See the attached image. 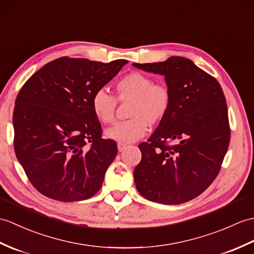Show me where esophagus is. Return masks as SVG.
I'll list each match as a JSON object with an SVG mask.
<instances>
[{
    "instance_id": "34e87169",
    "label": "esophagus",
    "mask_w": 254,
    "mask_h": 254,
    "mask_svg": "<svg viewBox=\"0 0 254 254\" xmlns=\"http://www.w3.org/2000/svg\"><path fill=\"white\" fill-rule=\"evenodd\" d=\"M127 144L125 143H118V149H119V151H123L126 148H127Z\"/></svg>"
}]
</instances>
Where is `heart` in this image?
Returning a JSON list of instances; mask_svg holds the SVG:
<instances>
[{
  "label": "heart",
  "mask_w": 254,
  "mask_h": 254,
  "mask_svg": "<svg viewBox=\"0 0 254 254\" xmlns=\"http://www.w3.org/2000/svg\"><path fill=\"white\" fill-rule=\"evenodd\" d=\"M116 97L104 90H98L92 97V110L97 119L109 125L116 119L117 98L129 102L126 121L116 123L106 131V135L120 143H132L143 137L149 126H157L169 114L172 93L162 82H155L150 75L132 71L116 82Z\"/></svg>",
  "instance_id": "1"
}]
</instances>
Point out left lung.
<instances>
[{"label":"left lung","mask_w":254,"mask_h":254,"mask_svg":"<svg viewBox=\"0 0 254 254\" xmlns=\"http://www.w3.org/2000/svg\"><path fill=\"white\" fill-rule=\"evenodd\" d=\"M133 66L164 75L172 93L168 116L138 145L141 160L134 170L135 185L150 201H190L216 179L228 149L231 127L222 87L184 57Z\"/></svg>","instance_id":"obj_1"}]
</instances>
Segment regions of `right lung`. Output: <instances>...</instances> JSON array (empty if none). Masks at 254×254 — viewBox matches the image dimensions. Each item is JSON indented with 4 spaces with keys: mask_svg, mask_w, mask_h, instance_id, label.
Instances as JSON below:
<instances>
[{
    "mask_svg": "<svg viewBox=\"0 0 254 254\" xmlns=\"http://www.w3.org/2000/svg\"><path fill=\"white\" fill-rule=\"evenodd\" d=\"M127 63L61 57L22 85L13 114L14 149L39 192L71 202L100 190L118 148L102 137L91 102Z\"/></svg>",
    "mask_w": 254,
    "mask_h": 254,
    "instance_id": "right-lung-1",
    "label": "right lung"
}]
</instances>
